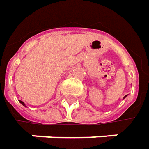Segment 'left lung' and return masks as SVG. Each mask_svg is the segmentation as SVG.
<instances>
[{"instance_id":"8db88e82","label":"left lung","mask_w":149,"mask_h":149,"mask_svg":"<svg viewBox=\"0 0 149 149\" xmlns=\"http://www.w3.org/2000/svg\"><path fill=\"white\" fill-rule=\"evenodd\" d=\"M125 97H126V96H125ZM125 97H124V98H125Z\"/></svg>"}]
</instances>
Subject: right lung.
Returning a JSON list of instances; mask_svg holds the SVG:
<instances>
[{
    "instance_id": "obj_1",
    "label": "right lung",
    "mask_w": 149,
    "mask_h": 149,
    "mask_svg": "<svg viewBox=\"0 0 149 149\" xmlns=\"http://www.w3.org/2000/svg\"><path fill=\"white\" fill-rule=\"evenodd\" d=\"M19 101H20V103H21V104H22L23 106H25V104H24V102H22V100H19Z\"/></svg>"
}]
</instances>
